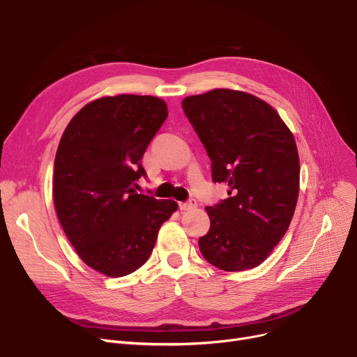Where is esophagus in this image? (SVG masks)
I'll return each mask as SVG.
<instances>
[{
    "label": "esophagus",
    "mask_w": 357,
    "mask_h": 357,
    "mask_svg": "<svg viewBox=\"0 0 357 357\" xmlns=\"http://www.w3.org/2000/svg\"><path fill=\"white\" fill-rule=\"evenodd\" d=\"M178 205H179V210L186 211V210H192V208H195V207H197V201H195L194 198H191V199L185 201V202H179Z\"/></svg>",
    "instance_id": "obj_1"
}]
</instances>
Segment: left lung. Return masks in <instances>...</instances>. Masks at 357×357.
<instances>
[{"mask_svg":"<svg viewBox=\"0 0 357 357\" xmlns=\"http://www.w3.org/2000/svg\"><path fill=\"white\" fill-rule=\"evenodd\" d=\"M211 159L213 182L229 198L207 207L211 226L199 237L204 259L238 272L259 266L289 227L299 192L295 139L278 112L252 93L213 89L182 101Z\"/></svg>","mask_w":357,"mask_h":357,"instance_id":"left-lung-1","label":"left lung"}]
</instances>
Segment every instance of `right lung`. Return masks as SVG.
<instances>
[{"label": "right lung", "mask_w": 357, "mask_h": 357, "mask_svg": "<svg viewBox=\"0 0 357 357\" xmlns=\"http://www.w3.org/2000/svg\"><path fill=\"white\" fill-rule=\"evenodd\" d=\"M167 117L150 96L105 97L77 112L54 158L53 201L61 226L85 264L120 278L152 253L178 204L137 194L142 158Z\"/></svg>", "instance_id": "right-lung-1"}]
</instances>
